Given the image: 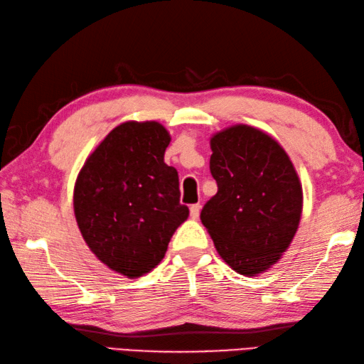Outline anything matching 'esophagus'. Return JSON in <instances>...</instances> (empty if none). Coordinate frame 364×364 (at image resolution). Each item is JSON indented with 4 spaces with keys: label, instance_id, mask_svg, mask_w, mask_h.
<instances>
[{
    "label": "esophagus",
    "instance_id": "34e87169",
    "mask_svg": "<svg viewBox=\"0 0 364 364\" xmlns=\"http://www.w3.org/2000/svg\"><path fill=\"white\" fill-rule=\"evenodd\" d=\"M200 212H201V205L200 204H191L190 205V217L196 220L198 217H200Z\"/></svg>",
    "mask_w": 364,
    "mask_h": 364
}]
</instances>
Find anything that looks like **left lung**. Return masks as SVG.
Segmentation results:
<instances>
[{
	"mask_svg": "<svg viewBox=\"0 0 364 364\" xmlns=\"http://www.w3.org/2000/svg\"><path fill=\"white\" fill-rule=\"evenodd\" d=\"M218 191L201 222L232 271L259 276L289 249L303 214V187L289 154L263 129L237 123L210 138Z\"/></svg>",
	"mask_w": 364,
	"mask_h": 364,
	"instance_id": "obj_1",
	"label": "left lung"
}]
</instances>
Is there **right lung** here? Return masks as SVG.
Here are the masks:
<instances>
[{
  "label": "right lung",
  "mask_w": 364,
  "mask_h": 364,
  "mask_svg": "<svg viewBox=\"0 0 364 364\" xmlns=\"http://www.w3.org/2000/svg\"><path fill=\"white\" fill-rule=\"evenodd\" d=\"M169 142L159 122H123L87 156L74 183V215L85 244L128 279L152 271L188 218L177 171L164 163Z\"/></svg>",
  "instance_id": "add662e5"
}]
</instances>
